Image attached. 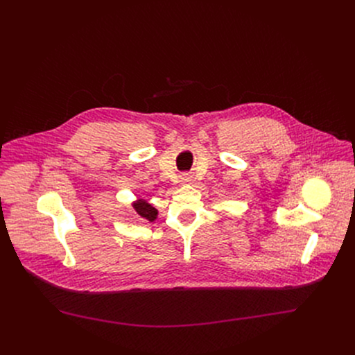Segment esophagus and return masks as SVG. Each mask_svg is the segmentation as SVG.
Returning <instances> with one entry per match:
<instances>
[{
	"label": "esophagus",
	"mask_w": 355,
	"mask_h": 355,
	"mask_svg": "<svg viewBox=\"0 0 355 355\" xmlns=\"http://www.w3.org/2000/svg\"><path fill=\"white\" fill-rule=\"evenodd\" d=\"M180 180L182 184H191V182H193V175L189 173H184V174H181Z\"/></svg>",
	"instance_id": "1"
}]
</instances>
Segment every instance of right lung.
I'll use <instances>...</instances> for the list:
<instances>
[{"instance_id": "right-lung-1", "label": "right lung", "mask_w": 355, "mask_h": 355, "mask_svg": "<svg viewBox=\"0 0 355 355\" xmlns=\"http://www.w3.org/2000/svg\"><path fill=\"white\" fill-rule=\"evenodd\" d=\"M132 207L140 218H143L148 222H155L157 219V209L151 207L144 199H137L136 202H133Z\"/></svg>"}]
</instances>
